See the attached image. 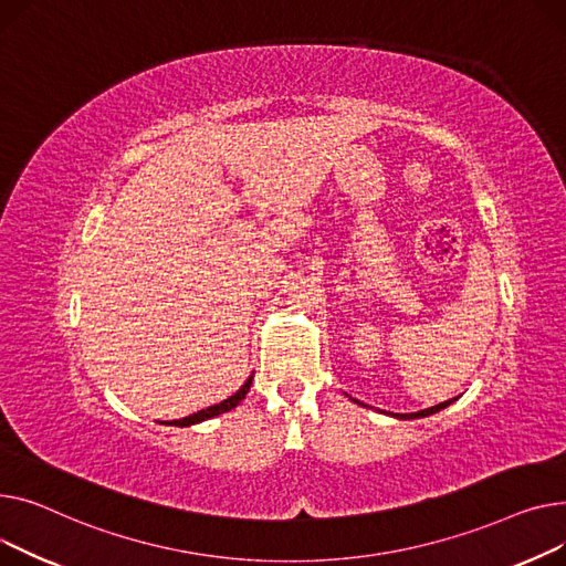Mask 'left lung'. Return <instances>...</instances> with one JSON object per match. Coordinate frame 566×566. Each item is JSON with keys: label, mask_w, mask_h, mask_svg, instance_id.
<instances>
[{"label": "left lung", "mask_w": 566, "mask_h": 566, "mask_svg": "<svg viewBox=\"0 0 566 566\" xmlns=\"http://www.w3.org/2000/svg\"><path fill=\"white\" fill-rule=\"evenodd\" d=\"M457 400V397H452V400H448V402H441V405H437V407H429V409H422V411H416V413H392V416H397V418H402V420H409V418H424V416H431V413H437V411H441V409H446L448 405H452ZM358 402V400H356ZM360 405V402H358Z\"/></svg>", "instance_id": "left-lung-1"}]
</instances>
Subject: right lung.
<instances>
[{"label": "right lung", "mask_w": 566, "mask_h": 566, "mask_svg": "<svg viewBox=\"0 0 566 566\" xmlns=\"http://www.w3.org/2000/svg\"><path fill=\"white\" fill-rule=\"evenodd\" d=\"M251 379L253 377H249L247 381H244V386L235 392V395H230L228 400H223V402H219V405H214V407H208V409H203V411H198V413H191V416H187V418H180V420H166V424H178V427H189V424H193V422H201V420H208V418H214V416H219V413H226V411H230V409H235L242 400H244V395L249 392V388H251Z\"/></svg>", "instance_id": "right-lung-1"}]
</instances>
